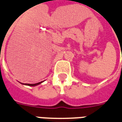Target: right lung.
Segmentation results:
<instances>
[{"instance_id":"right-lung-1","label":"right lung","mask_w":122,"mask_h":122,"mask_svg":"<svg viewBox=\"0 0 122 122\" xmlns=\"http://www.w3.org/2000/svg\"><path fill=\"white\" fill-rule=\"evenodd\" d=\"M42 82H38V83H36V84H25L26 85H28V86H36V85H38L40 84H41Z\"/></svg>"}]
</instances>
